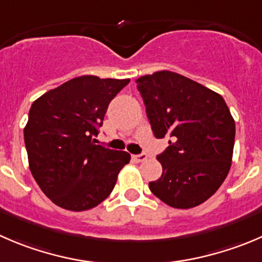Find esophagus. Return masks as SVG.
<instances>
[{
	"instance_id": "1",
	"label": "esophagus",
	"mask_w": 262,
	"mask_h": 262,
	"mask_svg": "<svg viewBox=\"0 0 262 262\" xmlns=\"http://www.w3.org/2000/svg\"><path fill=\"white\" fill-rule=\"evenodd\" d=\"M132 159L134 160L136 162H143L147 160V155L146 154H139V155H133Z\"/></svg>"
}]
</instances>
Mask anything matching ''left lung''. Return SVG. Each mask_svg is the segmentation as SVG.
Masks as SVG:
<instances>
[{"label": "left lung", "instance_id": "left-lung-1", "mask_svg": "<svg viewBox=\"0 0 262 262\" xmlns=\"http://www.w3.org/2000/svg\"><path fill=\"white\" fill-rule=\"evenodd\" d=\"M136 82L155 137L171 138L157 155L162 175L149 189L175 209L199 206L219 189L232 165L235 123L224 98L169 70Z\"/></svg>", "mask_w": 262, "mask_h": 262}]
</instances>
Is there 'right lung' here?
<instances>
[{
    "label": "right lung",
    "mask_w": 262,
    "mask_h": 262,
    "mask_svg": "<svg viewBox=\"0 0 262 262\" xmlns=\"http://www.w3.org/2000/svg\"><path fill=\"white\" fill-rule=\"evenodd\" d=\"M129 82L83 75L33 102L24 128L29 169L57 206L70 211L96 207L130 161L128 152L96 144L108 103Z\"/></svg>",
    "instance_id": "add662e5"
}]
</instances>
